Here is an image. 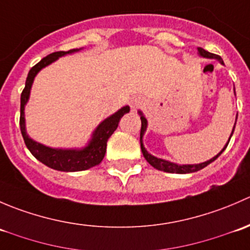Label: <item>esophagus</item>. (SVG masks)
<instances>
[{
  "instance_id": "34e87169",
  "label": "esophagus",
  "mask_w": 250,
  "mask_h": 250,
  "mask_svg": "<svg viewBox=\"0 0 250 250\" xmlns=\"http://www.w3.org/2000/svg\"><path fill=\"white\" fill-rule=\"evenodd\" d=\"M141 105H143V102H141L140 99H133L132 102H130V106L133 107V109H138V107H140Z\"/></svg>"
}]
</instances>
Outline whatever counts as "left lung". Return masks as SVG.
<instances>
[{
  "label": "left lung",
  "mask_w": 250,
  "mask_h": 250,
  "mask_svg": "<svg viewBox=\"0 0 250 250\" xmlns=\"http://www.w3.org/2000/svg\"><path fill=\"white\" fill-rule=\"evenodd\" d=\"M198 54L201 55V57L203 58H209V59H216L219 60V62H221V64H224L223 59H221V57H219V55L216 54H213V53H209L207 52V50H204L203 48L198 47ZM140 113V120H141V129H140V146H141V152H143L144 157H145V160L147 161L148 163H150L151 166H152L153 168H156V169L158 170H162V172H167V173H176V174H186V173H193V172H198V170L203 169L204 167H207L208 165H210L213 161H215L216 158L219 157V156L221 155V153L224 152V150H225L226 147H228L229 143H230V139L231 137H232L233 134V130H234V125H233V129H232V133H231L230 138H229V141L226 143V145L224 146L223 150L220 151V152L218 153L216 156H214L213 158H210L209 161H207V162H203V163H198V165H176V163H173V162H169V161H166V160H162V158H157L155 157V156L150 155V153L146 151V148L144 147V144H143V137H144V133H145L146 130V127H147V120L145 118V116L141 113V111H139ZM237 120V118H236ZM236 125V123H234Z\"/></svg>",
  "instance_id": "left-lung-1"
}]
</instances>
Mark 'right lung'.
Here are the masks:
<instances>
[{
    "instance_id": "add662e5",
    "label": "right lung",
    "mask_w": 250,
    "mask_h": 250,
    "mask_svg": "<svg viewBox=\"0 0 250 250\" xmlns=\"http://www.w3.org/2000/svg\"><path fill=\"white\" fill-rule=\"evenodd\" d=\"M80 49H71L67 52H55L47 55L46 58L37 62L34 67L27 74L25 88L22 89L21 97H20V130L24 138L25 145L29 148L30 152L43 165L52 169L60 170V172H80V170L89 169L94 166L99 165L104 158L106 152V144L112 133L117 129L118 122L122 118L125 113L129 112V106H123L117 112L111 115L106 120L103 121L97 129L93 132L92 139L89 140L88 145L83 148H52L48 146L42 145L37 141L32 140L27 135L26 128H25V117L24 109L27 100L30 97V90H31L32 82H34L36 75L41 71L43 67L52 64L53 62L62 55L71 54Z\"/></svg>"
}]
</instances>
